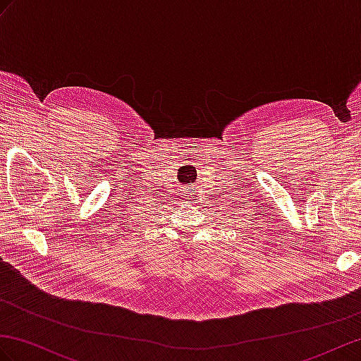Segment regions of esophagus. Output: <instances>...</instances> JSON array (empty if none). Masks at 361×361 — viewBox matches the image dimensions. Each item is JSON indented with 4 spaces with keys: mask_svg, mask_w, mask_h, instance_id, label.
<instances>
[{
    "mask_svg": "<svg viewBox=\"0 0 361 361\" xmlns=\"http://www.w3.org/2000/svg\"><path fill=\"white\" fill-rule=\"evenodd\" d=\"M181 195H183V198H184V200H186V202L193 200V193H192V190H190L189 188H188V189H184V190H183V193H181Z\"/></svg>",
    "mask_w": 361,
    "mask_h": 361,
    "instance_id": "1",
    "label": "esophagus"
}]
</instances>
